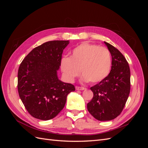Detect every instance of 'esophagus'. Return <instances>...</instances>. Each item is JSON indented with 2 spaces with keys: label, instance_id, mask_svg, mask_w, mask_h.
Listing matches in <instances>:
<instances>
[{
  "label": "esophagus",
  "instance_id": "1",
  "mask_svg": "<svg viewBox=\"0 0 148 148\" xmlns=\"http://www.w3.org/2000/svg\"><path fill=\"white\" fill-rule=\"evenodd\" d=\"M75 88L77 90H79V91H82V90L85 89V88L84 87H80V86H76Z\"/></svg>",
  "mask_w": 148,
  "mask_h": 148
}]
</instances>
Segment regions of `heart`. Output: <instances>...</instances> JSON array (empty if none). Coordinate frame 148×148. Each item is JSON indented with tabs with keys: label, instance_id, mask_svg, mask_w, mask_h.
Here are the masks:
<instances>
[{
	"label": "heart",
	"instance_id": "1",
	"mask_svg": "<svg viewBox=\"0 0 148 148\" xmlns=\"http://www.w3.org/2000/svg\"><path fill=\"white\" fill-rule=\"evenodd\" d=\"M112 66L110 51L96 44L83 42L76 47L70 57L61 61V69L65 77L72 82L80 73L85 82L95 84L103 81L109 75Z\"/></svg>",
	"mask_w": 148,
	"mask_h": 148
}]
</instances>
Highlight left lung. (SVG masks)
I'll return each instance as SVG.
<instances>
[{
	"label": "left lung",
	"instance_id": "obj_1",
	"mask_svg": "<svg viewBox=\"0 0 148 148\" xmlns=\"http://www.w3.org/2000/svg\"><path fill=\"white\" fill-rule=\"evenodd\" d=\"M112 56V66L109 75L90 88L93 97L87 109L99 121L115 119L122 112L130 91V70L123 55L117 48L104 42Z\"/></svg>",
	"mask_w": 148,
	"mask_h": 148
}]
</instances>
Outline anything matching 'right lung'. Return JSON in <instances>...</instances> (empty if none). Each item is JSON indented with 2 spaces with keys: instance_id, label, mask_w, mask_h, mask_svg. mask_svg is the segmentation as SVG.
<instances>
[{
  "instance_id": "1",
  "label": "right lung",
  "mask_w": 148,
  "mask_h": 148,
  "mask_svg": "<svg viewBox=\"0 0 148 148\" xmlns=\"http://www.w3.org/2000/svg\"><path fill=\"white\" fill-rule=\"evenodd\" d=\"M69 41H51L33 49L18 71V91L28 113L42 120H51L64 109L74 85L59 79L57 71Z\"/></svg>"
}]
</instances>
